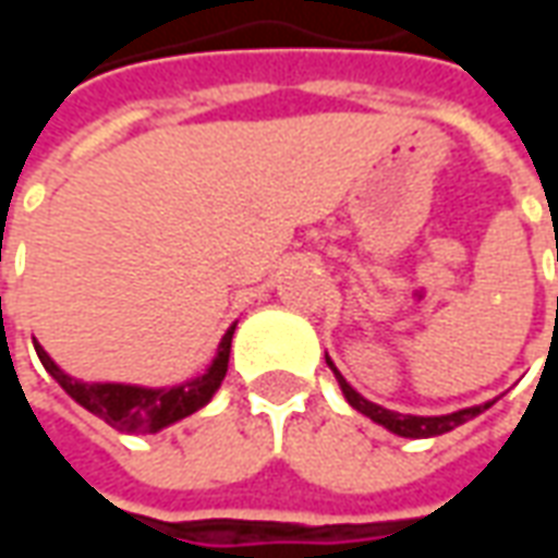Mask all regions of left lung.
<instances>
[{
  "label": "left lung",
  "mask_w": 558,
  "mask_h": 558,
  "mask_svg": "<svg viewBox=\"0 0 558 558\" xmlns=\"http://www.w3.org/2000/svg\"><path fill=\"white\" fill-rule=\"evenodd\" d=\"M326 364L335 371V379H338L340 391H343V398L350 403L352 410H359L362 415H367L371 421L376 424H383L386 430L398 433V436H407V439H430V436H442V433L454 430L460 424H466L469 418H475L481 415L484 410H490L496 400H487V403H478V407H466V410H457V412H448V415H403V412H395V410H386V407H379L374 400L362 398L355 388L343 379L335 362L326 355Z\"/></svg>",
  "instance_id": "8db88e82"
}]
</instances>
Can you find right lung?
Returning a JSON list of instances; mask_svg holds the SVG:
<instances>
[{"label": "right lung", "instance_id": "obj_1", "mask_svg": "<svg viewBox=\"0 0 558 558\" xmlns=\"http://www.w3.org/2000/svg\"><path fill=\"white\" fill-rule=\"evenodd\" d=\"M232 331H235V323L220 338L218 355L211 359L206 374L167 388L125 386V383H83V379L68 376L44 352L41 343H35V352L41 359L44 371L53 376L56 383L65 388L68 398L77 400L83 410H89L92 415L107 421L119 433H158L175 424V421L194 415L196 410H203L208 400L215 398V391H218L223 376H227V364H230Z\"/></svg>", "mask_w": 558, "mask_h": 558}]
</instances>
